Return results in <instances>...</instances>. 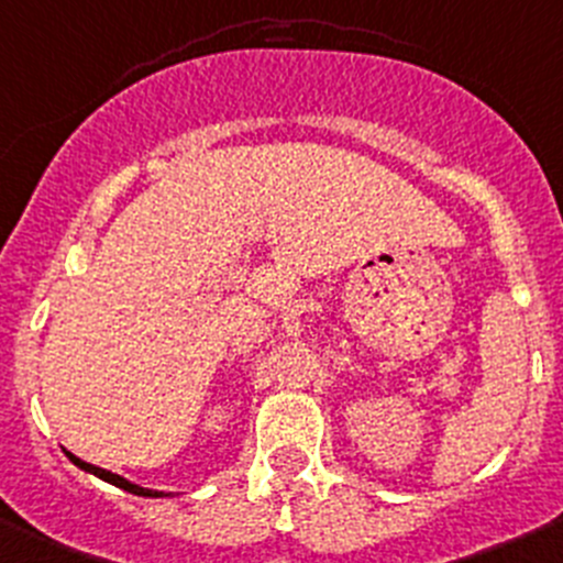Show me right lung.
Segmentation results:
<instances>
[{"label": "right lung", "mask_w": 563, "mask_h": 563, "mask_svg": "<svg viewBox=\"0 0 563 563\" xmlns=\"http://www.w3.org/2000/svg\"><path fill=\"white\" fill-rule=\"evenodd\" d=\"M66 456L71 459V462L77 464L79 470H85V473H90V475H96V478L107 481V484L118 486V489L130 492V495H137V497H170V492L146 489V486L135 484V481H126L124 475H115V473H110V470H101V467H96V464H88V462H82V459H77V456H74V453H68V451H66Z\"/></svg>", "instance_id": "obj_1"}]
</instances>
